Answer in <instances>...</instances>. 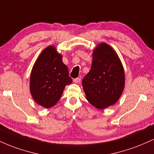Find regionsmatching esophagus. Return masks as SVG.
<instances>
[{"mask_svg": "<svg viewBox=\"0 0 154 154\" xmlns=\"http://www.w3.org/2000/svg\"><path fill=\"white\" fill-rule=\"evenodd\" d=\"M80 80H81V79L79 78V77H77V78H75L73 79V82L75 83H79V82H80Z\"/></svg>", "mask_w": 154, "mask_h": 154, "instance_id": "obj_1", "label": "esophagus"}]
</instances>
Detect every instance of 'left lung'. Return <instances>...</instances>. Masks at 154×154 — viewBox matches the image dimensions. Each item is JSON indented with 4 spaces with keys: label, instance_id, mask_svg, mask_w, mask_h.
Masks as SVG:
<instances>
[{
    "label": "left lung",
    "instance_id": "obj_1",
    "mask_svg": "<svg viewBox=\"0 0 154 154\" xmlns=\"http://www.w3.org/2000/svg\"><path fill=\"white\" fill-rule=\"evenodd\" d=\"M125 83V71L116 51L107 43L98 44L91 70L82 82L87 100L98 109L113 106L122 94Z\"/></svg>",
    "mask_w": 154,
    "mask_h": 154
}]
</instances>
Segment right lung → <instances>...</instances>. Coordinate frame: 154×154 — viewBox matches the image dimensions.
<instances>
[{
  "label": "right lung",
  "instance_id": "add662e5",
  "mask_svg": "<svg viewBox=\"0 0 154 154\" xmlns=\"http://www.w3.org/2000/svg\"><path fill=\"white\" fill-rule=\"evenodd\" d=\"M72 82L62 55L54 45L42 51L32 69L29 90L37 103L49 109L57 103L65 86Z\"/></svg>",
  "mask_w": 154,
  "mask_h": 154
}]
</instances>
